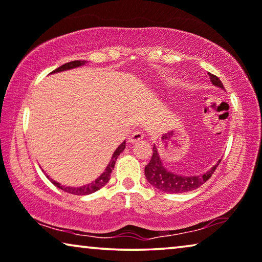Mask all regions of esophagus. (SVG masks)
Instances as JSON below:
<instances>
[{"label": "esophagus", "mask_w": 262, "mask_h": 262, "mask_svg": "<svg viewBox=\"0 0 262 262\" xmlns=\"http://www.w3.org/2000/svg\"><path fill=\"white\" fill-rule=\"evenodd\" d=\"M143 135L141 132H134L132 133V135L129 136V142H136V141H140V140L143 139Z\"/></svg>", "instance_id": "obj_1"}]
</instances>
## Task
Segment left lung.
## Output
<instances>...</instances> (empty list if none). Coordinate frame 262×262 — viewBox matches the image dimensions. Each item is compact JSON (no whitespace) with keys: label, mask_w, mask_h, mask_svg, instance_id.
Listing matches in <instances>:
<instances>
[{"label":"left lung","mask_w":262,"mask_h":262,"mask_svg":"<svg viewBox=\"0 0 262 262\" xmlns=\"http://www.w3.org/2000/svg\"><path fill=\"white\" fill-rule=\"evenodd\" d=\"M210 79L213 85L224 89L222 82L220 78L212 73H209ZM221 161V160H220ZM220 161L213 166L210 171L203 173L201 176H179L176 173L167 171L166 168L163 166L161 163L159 153H158L157 147L153 146V156L150 158V161L146 165L145 167V176L146 179L148 180L150 185L156 187V189L164 191L167 193H183L189 192V191L196 190L198 187L203 185L206 180L210 179V177L213 174L215 169L219 166Z\"/></svg>","instance_id":"obj_1"}]
</instances>
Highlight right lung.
<instances>
[{
  "label": "right lung",
  "mask_w": 262,
  "mask_h": 262,
  "mask_svg": "<svg viewBox=\"0 0 262 262\" xmlns=\"http://www.w3.org/2000/svg\"><path fill=\"white\" fill-rule=\"evenodd\" d=\"M85 62H86L85 60H75V61L66 62V64L61 65V66H59L58 69H56V70H54V71H52L51 73H54V72H60V71H65V70H70V69L78 68V66H82V65L85 64ZM124 148H126V141L121 143V145L116 148L115 152H114L112 160H110L109 165H108V166H106L105 171L103 172L102 174L99 176L98 178L95 180V182L90 183V184H88V185H84V186H82V187H70V186H64V185H61V184L57 183L56 180L51 179V178H49V177H47V178H49V179L51 180V183L54 184V185H56L57 187H59V189L62 190V191H65V192H68V193L77 194V196H84V194H90V193H93V192H96V191L101 189V187L104 186L105 184L109 182V179H110V174H112V172H113V169H114V166H115V163H116L117 157H119L120 154L123 152V149H124Z\"/></svg>",
  "instance_id": "obj_1"
}]
</instances>
